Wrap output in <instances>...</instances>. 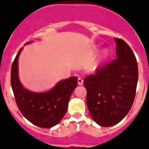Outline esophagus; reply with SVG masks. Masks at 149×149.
Listing matches in <instances>:
<instances>
[{"mask_svg":"<svg viewBox=\"0 0 149 149\" xmlns=\"http://www.w3.org/2000/svg\"><path fill=\"white\" fill-rule=\"evenodd\" d=\"M77 82H78V84H79V85H82V84H84L83 78H82V77H78V79H77Z\"/></svg>","mask_w":149,"mask_h":149,"instance_id":"esophagus-1","label":"esophagus"}]
</instances>
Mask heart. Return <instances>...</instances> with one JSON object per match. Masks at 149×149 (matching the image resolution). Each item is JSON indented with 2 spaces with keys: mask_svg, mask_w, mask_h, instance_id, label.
I'll return each instance as SVG.
<instances>
[{
  "mask_svg": "<svg viewBox=\"0 0 149 149\" xmlns=\"http://www.w3.org/2000/svg\"><path fill=\"white\" fill-rule=\"evenodd\" d=\"M104 56H105V57H106V56H107V55H108V52L107 51L104 52Z\"/></svg>",
  "mask_w": 149,
  "mask_h": 149,
  "instance_id": "b5f03b06",
  "label": "heart"
}]
</instances>
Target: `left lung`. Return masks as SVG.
Wrapping results in <instances>:
<instances>
[{"instance_id": "left-lung-1", "label": "left lung", "mask_w": 149, "mask_h": 149, "mask_svg": "<svg viewBox=\"0 0 149 149\" xmlns=\"http://www.w3.org/2000/svg\"><path fill=\"white\" fill-rule=\"evenodd\" d=\"M115 41L117 58L99 66L94 74L84 80L88 110L101 126H113L121 121L136 97L139 77L136 58L124 40L115 38Z\"/></svg>"}]
</instances>
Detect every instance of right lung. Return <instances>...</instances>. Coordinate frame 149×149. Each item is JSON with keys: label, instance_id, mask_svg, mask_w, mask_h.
Masks as SVG:
<instances>
[{"label": "right lung", "instance_id": "add662e5", "mask_svg": "<svg viewBox=\"0 0 149 149\" xmlns=\"http://www.w3.org/2000/svg\"><path fill=\"white\" fill-rule=\"evenodd\" d=\"M22 49L11 66L10 84L16 103L23 116L32 123L42 128H51L57 125L66 113L71 94L77 87V78L71 77L63 80L45 93H33L24 89L17 74V61Z\"/></svg>", "mask_w": 149, "mask_h": 149}]
</instances>
